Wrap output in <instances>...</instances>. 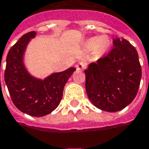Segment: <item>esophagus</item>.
<instances>
[{"label":"esophagus","instance_id":"esophagus-1","mask_svg":"<svg viewBox=\"0 0 149 149\" xmlns=\"http://www.w3.org/2000/svg\"><path fill=\"white\" fill-rule=\"evenodd\" d=\"M86 65H87V64H86L84 61H80V62L76 65V67H77V70H83V69H84V68L86 67Z\"/></svg>","mask_w":149,"mask_h":149}]
</instances>
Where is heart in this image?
Here are the masks:
<instances>
[{
	"label": "heart",
	"mask_w": 149,
	"mask_h": 149,
	"mask_svg": "<svg viewBox=\"0 0 149 149\" xmlns=\"http://www.w3.org/2000/svg\"><path fill=\"white\" fill-rule=\"evenodd\" d=\"M109 45V41L106 36L101 37H92L88 40V46L90 47H97L98 50L104 51Z\"/></svg>",
	"instance_id": "obj_1"
}]
</instances>
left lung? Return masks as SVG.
<instances>
[{
  "mask_svg": "<svg viewBox=\"0 0 149 149\" xmlns=\"http://www.w3.org/2000/svg\"><path fill=\"white\" fill-rule=\"evenodd\" d=\"M113 47L85 72L88 99L97 108L107 112L124 109L136 97L140 86L142 67L136 49L127 40L116 37Z\"/></svg>",
  "mask_w": 149,
  "mask_h": 149,
  "instance_id": "1",
  "label": "left lung"
}]
</instances>
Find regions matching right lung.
Segmentation results:
<instances>
[{
	"instance_id": "add662e5",
	"label": "right lung",
	"mask_w": 149,
	"mask_h": 149,
	"mask_svg": "<svg viewBox=\"0 0 149 149\" xmlns=\"http://www.w3.org/2000/svg\"><path fill=\"white\" fill-rule=\"evenodd\" d=\"M35 36V31L24 34L10 48L4 78L16 107L26 114L42 117L59 106L64 87L76 69L71 67L64 72L53 73L44 80L31 77L24 65L23 56L28 42Z\"/></svg>"
}]
</instances>
